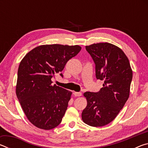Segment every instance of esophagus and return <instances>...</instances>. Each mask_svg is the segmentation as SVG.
I'll list each match as a JSON object with an SVG mask.
<instances>
[{"mask_svg":"<svg viewBox=\"0 0 148 148\" xmlns=\"http://www.w3.org/2000/svg\"><path fill=\"white\" fill-rule=\"evenodd\" d=\"M74 95L75 97H80V96H82V92H74Z\"/></svg>","mask_w":148,"mask_h":148,"instance_id":"34e87169","label":"esophagus"}]
</instances>
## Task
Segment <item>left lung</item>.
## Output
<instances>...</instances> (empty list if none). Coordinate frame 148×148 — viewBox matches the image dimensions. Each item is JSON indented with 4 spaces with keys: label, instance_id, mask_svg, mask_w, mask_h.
<instances>
[{
    "label": "left lung",
    "instance_id": "left-lung-1",
    "mask_svg": "<svg viewBox=\"0 0 148 148\" xmlns=\"http://www.w3.org/2000/svg\"><path fill=\"white\" fill-rule=\"evenodd\" d=\"M86 49L95 63L97 78L104 84L99 92L84 93L87 104L82 119L89 126L102 127L116 118L128 100L132 71L126 55L114 44H93Z\"/></svg>",
    "mask_w": 148,
    "mask_h": 148
}]
</instances>
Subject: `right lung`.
<instances>
[{
    "mask_svg": "<svg viewBox=\"0 0 148 148\" xmlns=\"http://www.w3.org/2000/svg\"><path fill=\"white\" fill-rule=\"evenodd\" d=\"M81 49L77 45H42L20 62L16 95L27 119L35 127L50 130L61 123L72 92L52 86L51 78Z\"/></svg>",
    "mask_w": 148,
    "mask_h": 148,
    "instance_id": "right-lung-1",
    "label": "right lung"
}]
</instances>
